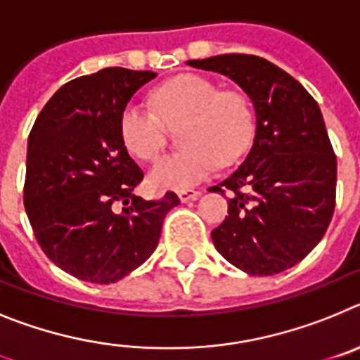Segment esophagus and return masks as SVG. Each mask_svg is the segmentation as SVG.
<instances>
[{
  "label": "esophagus",
  "instance_id": "1",
  "mask_svg": "<svg viewBox=\"0 0 360 360\" xmlns=\"http://www.w3.org/2000/svg\"><path fill=\"white\" fill-rule=\"evenodd\" d=\"M177 195H179L181 202H190V201H195V199H199L201 192H198V190H183V192H179Z\"/></svg>",
  "mask_w": 360,
  "mask_h": 360
}]
</instances>
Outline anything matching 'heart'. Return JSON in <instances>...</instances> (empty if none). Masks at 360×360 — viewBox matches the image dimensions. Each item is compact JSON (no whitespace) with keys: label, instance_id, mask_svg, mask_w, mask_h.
<instances>
[{"label":"heart","instance_id":"b5f03b06","mask_svg":"<svg viewBox=\"0 0 360 360\" xmlns=\"http://www.w3.org/2000/svg\"><path fill=\"white\" fill-rule=\"evenodd\" d=\"M158 117L139 103H128L120 115L124 148L141 161H152L165 146L167 130L183 124L181 145L186 150L165 155L148 172L155 190H190L217 168L245 154L254 141L252 106L237 92H221L215 83L186 74L159 86L152 96Z\"/></svg>","mask_w":360,"mask_h":360}]
</instances>
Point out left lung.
I'll list each match as a JSON object with an SVG mask.
<instances>
[{"label":"left lung","mask_w":360,"mask_h":360,"mask_svg":"<svg viewBox=\"0 0 360 360\" xmlns=\"http://www.w3.org/2000/svg\"><path fill=\"white\" fill-rule=\"evenodd\" d=\"M186 65L230 77L255 110L252 150L212 192L232 190L212 230L215 248L248 275L295 266L319 245L335 208L337 158L323 114L288 72L259 56L223 54Z\"/></svg>","instance_id":"left-lung-1"}]
</instances>
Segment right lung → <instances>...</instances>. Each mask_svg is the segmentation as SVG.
I'll use <instances>...</instances> for the list:
<instances>
[{
	"label": "right lung",
	"instance_id": "add662e5",
	"mask_svg": "<svg viewBox=\"0 0 360 360\" xmlns=\"http://www.w3.org/2000/svg\"><path fill=\"white\" fill-rule=\"evenodd\" d=\"M155 76L110 67L76 77L30 130L25 210L46 257L81 281L110 284L141 266L158 248L165 215L179 205L174 192L137 198L143 170L120 136L121 110Z\"/></svg>",
	"mask_w": 360,
	"mask_h": 360
}]
</instances>
